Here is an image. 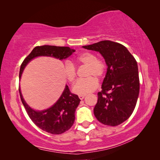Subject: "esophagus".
Masks as SVG:
<instances>
[{"label":"esophagus","instance_id":"obj_1","mask_svg":"<svg viewBox=\"0 0 160 160\" xmlns=\"http://www.w3.org/2000/svg\"><path fill=\"white\" fill-rule=\"evenodd\" d=\"M85 95H78V98H79L80 100H83L84 98Z\"/></svg>","mask_w":160,"mask_h":160}]
</instances>
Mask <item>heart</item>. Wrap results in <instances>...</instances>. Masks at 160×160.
I'll list each match as a JSON object with an SVG mask.
<instances>
[{"label":"heart","instance_id":"1","mask_svg":"<svg viewBox=\"0 0 160 160\" xmlns=\"http://www.w3.org/2000/svg\"><path fill=\"white\" fill-rule=\"evenodd\" d=\"M77 61L81 64L87 65L86 76L88 78L79 79L73 87V92L80 95H84L95 91L98 87V78L103 76L106 71V63L101 59L97 58L95 54L91 52H84L77 58ZM63 72L66 79L73 83L76 76V69L73 63L67 61L63 67Z\"/></svg>","mask_w":160,"mask_h":160}]
</instances>
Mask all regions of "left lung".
Returning <instances> with one entry per match:
<instances>
[{"label":"left lung","instance_id":"left-lung-1","mask_svg":"<svg viewBox=\"0 0 160 160\" xmlns=\"http://www.w3.org/2000/svg\"><path fill=\"white\" fill-rule=\"evenodd\" d=\"M83 48L99 52L108 66L94 114L105 125H119L130 117L137 103L140 82L136 60L124 46L113 41H101Z\"/></svg>","mask_w":160,"mask_h":160}]
</instances>
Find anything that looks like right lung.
I'll use <instances>...</instances> for the list:
<instances>
[{
    "instance_id": "right-lung-1",
    "label": "right lung",
    "mask_w": 160,
    "mask_h": 160,
    "mask_svg": "<svg viewBox=\"0 0 160 160\" xmlns=\"http://www.w3.org/2000/svg\"><path fill=\"white\" fill-rule=\"evenodd\" d=\"M74 52L75 50L68 47L49 45L36 47L22 63L19 71V78L28 63L36 57L48 56L63 60L68 58ZM19 91L22 102L30 119L42 130L51 134L59 135L68 130L73 124L76 109L81 100L77 95L71 92L67 85H65L64 91L56 103L47 110L41 111H35L30 108L24 100L20 89H19Z\"/></svg>"
}]
</instances>
